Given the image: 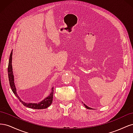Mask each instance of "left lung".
Segmentation results:
<instances>
[{
    "label": "left lung",
    "mask_w": 133,
    "mask_h": 133,
    "mask_svg": "<svg viewBox=\"0 0 133 133\" xmlns=\"http://www.w3.org/2000/svg\"><path fill=\"white\" fill-rule=\"evenodd\" d=\"M84 106L85 107V108H86L87 109H90V108H89V107H88V106H87L85 104H84Z\"/></svg>",
    "instance_id": "left-lung-1"
}]
</instances>
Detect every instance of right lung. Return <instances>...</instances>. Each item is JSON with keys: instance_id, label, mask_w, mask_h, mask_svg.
<instances>
[{"instance_id": "1", "label": "right lung", "mask_w": 133, "mask_h": 133, "mask_svg": "<svg viewBox=\"0 0 133 133\" xmlns=\"http://www.w3.org/2000/svg\"><path fill=\"white\" fill-rule=\"evenodd\" d=\"M12 55H13V50L11 51L10 57H9V61L8 64V77H9V81L10 86L12 91L15 95L17 96L18 99L24 105L28 107L29 108H33L34 109H46L48 107H49L53 102V92H54V87L51 88V91L50 94L43 99L42 101L38 103H26L23 102L22 100L19 98V96L17 93V89H16L15 85L14 84V76L13 75V68H12Z\"/></svg>"}]
</instances>
